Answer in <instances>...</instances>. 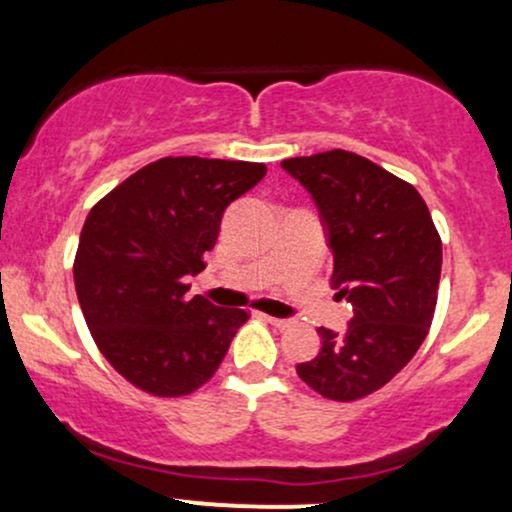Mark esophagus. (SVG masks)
Masks as SVG:
<instances>
[{
    "instance_id": "obj_1",
    "label": "esophagus",
    "mask_w": 512,
    "mask_h": 512,
    "mask_svg": "<svg viewBox=\"0 0 512 512\" xmlns=\"http://www.w3.org/2000/svg\"><path fill=\"white\" fill-rule=\"evenodd\" d=\"M264 320L269 322V325H274V327H279V330H286V327H291L293 322L291 320H284V317H272V315H262Z\"/></svg>"
}]
</instances>
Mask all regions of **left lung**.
Instances as JSON below:
<instances>
[{
    "mask_svg": "<svg viewBox=\"0 0 512 512\" xmlns=\"http://www.w3.org/2000/svg\"><path fill=\"white\" fill-rule=\"evenodd\" d=\"M313 197L332 250V286L354 305L344 334L320 327V354L298 363L334 402L380 390L424 344L438 301L443 245L414 185L334 149L281 161Z\"/></svg>",
    "mask_w": 512,
    "mask_h": 512,
    "instance_id": "left-lung-1",
    "label": "left lung"
}]
</instances>
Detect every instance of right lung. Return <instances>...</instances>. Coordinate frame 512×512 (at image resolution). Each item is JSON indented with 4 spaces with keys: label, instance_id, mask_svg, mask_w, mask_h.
<instances>
[{
    "label": "right lung",
    "instance_id": "right-lung-1",
    "mask_svg": "<svg viewBox=\"0 0 512 512\" xmlns=\"http://www.w3.org/2000/svg\"><path fill=\"white\" fill-rule=\"evenodd\" d=\"M264 163L168 156L149 163L88 211L74 286L93 342L122 378L156 397H182L221 366L240 308L187 298L233 199Z\"/></svg>",
    "mask_w": 512,
    "mask_h": 512
}]
</instances>
